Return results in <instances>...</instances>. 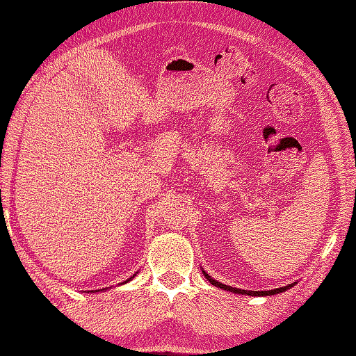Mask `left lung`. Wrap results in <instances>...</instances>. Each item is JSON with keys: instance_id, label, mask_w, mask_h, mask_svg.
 Returning <instances> with one entry per match:
<instances>
[{"instance_id": "left-lung-1", "label": "left lung", "mask_w": 356, "mask_h": 356, "mask_svg": "<svg viewBox=\"0 0 356 356\" xmlns=\"http://www.w3.org/2000/svg\"><path fill=\"white\" fill-rule=\"evenodd\" d=\"M206 280H209L211 284L217 286V288H222V289H227V291H232V293H238V294H248V296H273V294H278V293H283V291L289 289L291 286H284V288H277V289H272V291H245V289H236V288H232V286H227V284H222L219 281L212 280L208 273L203 272Z\"/></svg>"}]
</instances>
